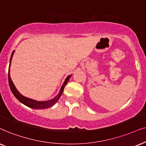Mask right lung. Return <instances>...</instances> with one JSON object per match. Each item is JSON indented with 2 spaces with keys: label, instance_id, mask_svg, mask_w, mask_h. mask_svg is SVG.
I'll return each mask as SVG.
<instances>
[{
  "label": "right lung",
  "instance_id": "right-lung-1",
  "mask_svg": "<svg viewBox=\"0 0 146 146\" xmlns=\"http://www.w3.org/2000/svg\"><path fill=\"white\" fill-rule=\"evenodd\" d=\"M14 53H15V50H13L12 54H11V59H10L8 77H9V83L10 88H11V91H12V93H13V95H14L15 98H16L21 103H22L23 104L25 105L26 106L29 107V108H31L36 109V110H42V109L48 108H50V107L53 106V105H55L56 103H57V101L59 100L60 97L61 96L62 93H63V89H64V88H65V86L67 83L68 81L69 80L71 75H68V76L67 77V78L65 79V81H64L63 85H62L61 87V89H60L59 93H58L57 96H55V98L52 99V100H47V101H43V102H39V101H36V100H33V99L28 98H27V97H25L24 96H23V95L21 94L20 92H19V91L17 89L16 87H15L14 83H13L12 79H11V75H10V67H11V61H12Z\"/></svg>",
  "mask_w": 146,
  "mask_h": 146
}]
</instances>
